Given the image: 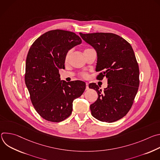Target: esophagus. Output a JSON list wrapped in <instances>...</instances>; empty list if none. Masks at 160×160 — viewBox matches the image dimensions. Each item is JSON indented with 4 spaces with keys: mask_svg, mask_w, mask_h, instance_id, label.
Instances as JSON below:
<instances>
[{
    "mask_svg": "<svg viewBox=\"0 0 160 160\" xmlns=\"http://www.w3.org/2000/svg\"><path fill=\"white\" fill-rule=\"evenodd\" d=\"M89 88H88V83L86 82V90H88Z\"/></svg>",
    "mask_w": 160,
    "mask_h": 160,
    "instance_id": "obj_1",
    "label": "esophagus"
}]
</instances>
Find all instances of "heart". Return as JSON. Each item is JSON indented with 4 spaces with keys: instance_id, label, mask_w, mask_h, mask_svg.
I'll use <instances>...</instances> for the list:
<instances>
[{
    "instance_id": "1",
    "label": "heart",
    "mask_w": 160,
    "mask_h": 160,
    "mask_svg": "<svg viewBox=\"0 0 160 160\" xmlns=\"http://www.w3.org/2000/svg\"><path fill=\"white\" fill-rule=\"evenodd\" d=\"M70 54H71V51H68V52L66 53V56H65V58H64L65 62H68V60H69ZM80 77H81L82 78H84V79H87V78H88L89 75H88V74L87 73L83 72V73H82L80 74Z\"/></svg>"
}]
</instances>
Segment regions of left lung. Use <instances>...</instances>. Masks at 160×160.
<instances>
[{"mask_svg":"<svg viewBox=\"0 0 160 160\" xmlns=\"http://www.w3.org/2000/svg\"><path fill=\"white\" fill-rule=\"evenodd\" d=\"M80 37L97 52V78L108 79L102 91L94 83L89 88L97 91L98 98L90 105L92 115L101 122L111 123L125 117L130 109L139 86V68L131 45L112 33H94Z\"/></svg>","mask_w":160,"mask_h":160,"instance_id":"obj_1","label":"left lung"}]
</instances>
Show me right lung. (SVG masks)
Returning <instances> with one entry per match:
<instances>
[{
	"label": "right lung",
	"mask_w": 160,
	"mask_h": 160,
	"mask_svg": "<svg viewBox=\"0 0 160 160\" xmlns=\"http://www.w3.org/2000/svg\"><path fill=\"white\" fill-rule=\"evenodd\" d=\"M81 43L73 32L54 30L39 37L29 49L25 83L35 109L45 120L60 122L69 117L74 99L84 92L85 82L61 81L59 73L66 53Z\"/></svg>",
	"instance_id": "obj_1"
}]
</instances>
